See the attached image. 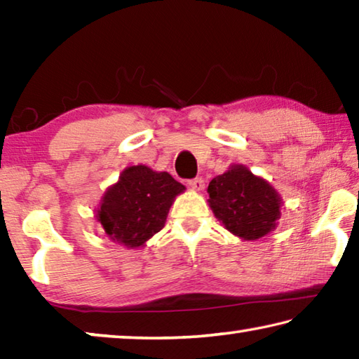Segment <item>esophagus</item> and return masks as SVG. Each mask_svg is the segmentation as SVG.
<instances>
[{
    "mask_svg": "<svg viewBox=\"0 0 359 359\" xmlns=\"http://www.w3.org/2000/svg\"><path fill=\"white\" fill-rule=\"evenodd\" d=\"M188 185H190L193 190H196V191L204 190V180H203V177H196V179L188 180Z\"/></svg>",
    "mask_w": 359,
    "mask_h": 359,
    "instance_id": "1",
    "label": "esophagus"
}]
</instances>
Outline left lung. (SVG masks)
Wrapping results in <instances>:
<instances>
[{
  "mask_svg": "<svg viewBox=\"0 0 359 359\" xmlns=\"http://www.w3.org/2000/svg\"><path fill=\"white\" fill-rule=\"evenodd\" d=\"M209 205L229 233L257 241L276 229L282 198L269 182L253 175L245 166L233 165L210 180Z\"/></svg>",
  "mask_w": 359,
  "mask_h": 359,
  "instance_id": "obj_1",
  "label": "left lung"
}]
</instances>
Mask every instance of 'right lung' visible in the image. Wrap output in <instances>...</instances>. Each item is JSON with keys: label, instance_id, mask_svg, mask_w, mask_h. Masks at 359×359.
I'll use <instances>...</instances> for the list:
<instances>
[{"label": "right lung", "instance_id": "1", "mask_svg": "<svg viewBox=\"0 0 359 359\" xmlns=\"http://www.w3.org/2000/svg\"><path fill=\"white\" fill-rule=\"evenodd\" d=\"M184 190L171 174L144 165L130 166L101 198L96 220L114 242L128 248L142 247L165 226L172 201Z\"/></svg>", "mask_w": 359, "mask_h": 359}]
</instances>
